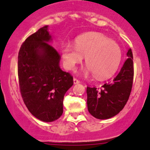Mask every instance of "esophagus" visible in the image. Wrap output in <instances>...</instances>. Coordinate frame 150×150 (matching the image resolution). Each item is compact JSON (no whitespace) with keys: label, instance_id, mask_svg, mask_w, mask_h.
Returning a JSON list of instances; mask_svg holds the SVG:
<instances>
[{"label":"esophagus","instance_id":"esophagus-1","mask_svg":"<svg viewBox=\"0 0 150 150\" xmlns=\"http://www.w3.org/2000/svg\"><path fill=\"white\" fill-rule=\"evenodd\" d=\"M80 83L79 79H77L76 78H74V84H78V83Z\"/></svg>","mask_w":150,"mask_h":150}]
</instances>
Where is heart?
I'll return each mask as SVG.
<instances>
[{
  "instance_id": "b5f03b06",
  "label": "heart",
  "mask_w": 150,
  "mask_h": 150,
  "mask_svg": "<svg viewBox=\"0 0 150 150\" xmlns=\"http://www.w3.org/2000/svg\"><path fill=\"white\" fill-rule=\"evenodd\" d=\"M64 65L74 71L86 57V74L93 73L97 79L110 77L117 71L122 59L120 46L99 33H87L75 40V46L66 43L61 49Z\"/></svg>"
}]
</instances>
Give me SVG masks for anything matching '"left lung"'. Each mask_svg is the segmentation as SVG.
<instances>
[{
  "mask_svg": "<svg viewBox=\"0 0 150 150\" xmlns=\"http://www.w3.org/2000/svg\"><path fill=\"white\" fill-rule=\"evenodd\" d=\"M120 73L110 83L98 88L87 86V107L91 116L106 120L117 115L126 104L134 79L133 54L131 49Z\"/></svg>",
  "mask_w": 150,
  "mask_h": 150,
  "instance_id": "left-lung-1",
  "label": "left lung"
}]
</instances>
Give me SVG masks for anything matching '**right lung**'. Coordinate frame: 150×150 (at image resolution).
I'll return each instance as SVG.
<instances>
[{"instance_id":"add662e5","label":"right lung","mask_w":150,"mask_h":150,"mask_svg":"<svg viewBox=\"0 0 150 150\" xmlns=\"http://www.w3.org/2000/svg\"><path fill=\"white\" fill-rule=\"evenodd\" d=\"M45 25L30 35L18 55L19 89L30 112L41 121L50 122L63 113V99L74 84L70 73L59 67L61 55L48 43L51 36Z\"/></svg>"}]
</instances>
